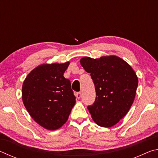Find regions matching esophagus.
<instances>
[{
	"mask_svg": "<svg viewBox=\"0 0 158 158\" xmlns=\"http://www.w3.org/2000/svg\"><path fill=\"white\" fill-rule=\"evenodd\" d=\"M75 95H76V97H77V99H80L81 97V92H77V93H76Z\"/></svg>",
	"mask_w": 158,
	"mask_h": 158,
	"instance_id": "esophagus-1",
	"label": "esophagus"
}]
</instances>
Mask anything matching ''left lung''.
<instances>
[{
    "instance_id": "left-lung-1",
    "label": "left lung",
    "mask_w": 158,
    "mask_h": 158,
    "mask_svg": "<svg viewBox=\"0 0 158 158\" xmlns=\"http://www.w3.org/2000/svg\"><path fill=\"white\" fill-rule=\"evenodd\" d=\"M80 63L95 85V100L87 106L92 118L101 127L114 126L127 114L135 100L138 86L135 71L115 56L84 57Z\"/></svg>"
}]
</instances>
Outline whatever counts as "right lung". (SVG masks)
Segmentation results:
<instances>
[{
    "label": "right lung",
    "instance_id": "obj_1",
    "mask_svg": "<svg viewBox=\"0 0 158 158\" xmlns=\"http://www.w3.org/2000/svg\"><path fill=\"white\" fill-rule=\"evenodd\" d=\"M69 64H43L33 69L23 81V105L45 129L55 130L65 123L75 104L70 81L63 77Z\"/></svg>",
    "mask_w": 158,
    "mask_h": 158
}]
</instances>
